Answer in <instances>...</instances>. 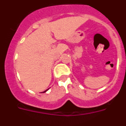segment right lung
I'll list each match as a JSON object with an SVG mask.
<instances>
[{"label": "right lung", "instance_id": "1", "mask_svg": "<svg viewBox=\"0 0 126 126\" xmlns=\"http://www.w3.org/2000/svg\"><path fill=\"white\" fill-rule=\"evenodd\" d=\"M45 90V92H43V93H45V92H47V90Z\"/></svg>", "mask_w": 126, "mask_h": 126}]
</instances>
